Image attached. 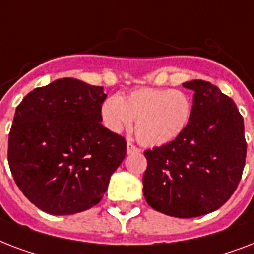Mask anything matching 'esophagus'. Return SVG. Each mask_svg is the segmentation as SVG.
I'll return each instance as SVG.
<instances>
[{
    "label": "esophagus",
    "mask_w": 254,
    "mask_h": 254,
    "mask_svg": "<svg viewBox=\"0 0 254 254\" xmlns=\"http://www.w3.org/2000/svg\"><path fill=\"white\" fill-rule=\"evenodd\" d=\"M135 152H140V149L135 147L131 141H127V154H135Z\"/></svg>",
    "instance_id": "esophagus-1"
}]
</instances>
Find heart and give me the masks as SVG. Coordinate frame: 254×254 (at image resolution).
<instances>
[{
    "instance_id": "obj_1",
    "label": "heart",
    "mask_w": 254,
    "mask_h": 254,
    "mask_svg": "<svg viewBox=\"0 0 254 254\" xmlns=\"http://www.w3.org/2000/svg\"><path fill=\"white\" fill-rule=\"evenodd\" d=\"M192 110V99L182 90L144 87L125 98H107L100 107V119L110 132L121 133L131 128L136 118L137 140L145 147H162L187 128Z\"/></svg>"
}]
</instances>
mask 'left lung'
I'll list each match as a JSON object with an SVG mask.
<instances>
[{"label": "left lung", "instance_id": "left-lung-1", "mask_svg": "<svg viewBox=\"0 0 254 254\" xmlns=\"http://www.w3.org/2000/svg\"><path fill=\"white\" fill-rule=\"evenodd\" d=\"M183 86L194 91L190 125L175 140L145 151L143 193L156 211L190 219L229 200L243 175L247 141L231 98L205 80Z\"/></svg>", "mask_w": 254, "mask_h": 254}]
</instances>
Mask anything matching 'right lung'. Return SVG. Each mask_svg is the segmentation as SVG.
Masks as SVG:
<instances>
[{"label": "right lung", "mask_w": 254, "mask_h": 254, "mask_svg": "<svg viewBox=\"0 0 254 254\" xmlns=\"http://www.w3.org/2000/svg\"><path fill=\"white\" fill-rule=\"evenodd\" d=\"M100 86L62 78L19 103L9 133L14 182L35 207L74 215L94 207L126 156V140L100 122Z\"/></svg>", "instance_id": "add662e5"}]
</instances>
